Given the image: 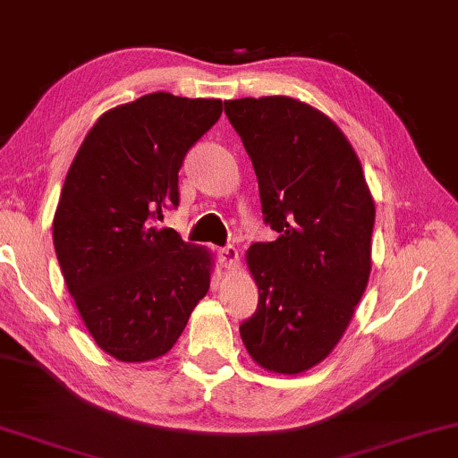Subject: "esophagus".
Masks as SVG:
<instances>
[{
    "mask_svg": "<svg viewBox=\"0 0 458 458\" xmlns=\"http://www.w3.org/2000/svg\"><path fill=\"white\" fill-rule=\"evenodd\" d=\"M217 259H220V263L224 267H236L238 265V250L234 247H224V249H217Z\"/></svg>",
    "mask_w": 458,
    "mask_h": 458,
    "instance_id": "obj_1",
    "label": "esophagus"
}]
</instances>
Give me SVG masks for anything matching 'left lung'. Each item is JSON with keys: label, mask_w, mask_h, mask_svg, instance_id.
Returning <instances> with one entry per match:
<instances>
[{"label": "left lung", "mask_w": 458, "mask_h": 458, "mask_svg": "<svg viewBox=\"0 0 458 458\" xmlns=\"http://www.w3.org/2000/svg\"><path fill=\"white\" fill-rule=\"evenodd\" d=\"M224 111L255 168L263 222L279 234L247 252L259 304L242 344L259 366L300 374L329 356L364 294L372 195L350 141L317 108L263 97Z\"/></svg>", "instance_id": "left-lung-1"}]
</instances>
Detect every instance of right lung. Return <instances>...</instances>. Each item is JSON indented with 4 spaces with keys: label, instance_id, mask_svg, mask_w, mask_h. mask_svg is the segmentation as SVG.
<instances>
[{
    "label": "right lung",
    "instance_id": "add662e5",
    "mask_svg": "<svg viewBox=\"0 0 458 458\" xmlns=\"http://www.w3.org/2000/svg\"><path fill=\"white\" fill-rule=\"evenodd\" d=\"M222 100L146 94L102 114L61 189L53 244L67 290L100 350L160 358L208 294L211 259L173 228L179 170L222 114Z\"/></svg>",
    "mask_w": 458,
    "mask_h": 458
}]
</instances>
